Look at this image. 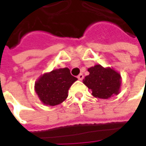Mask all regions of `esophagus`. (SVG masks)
<instances>
[{
	"instance_id": "obj_1",
	"label": "esophagus",
	"mask_w": 146,
	"mask_h": 146,
	"mask_svg": "<svg viewBox=\"0 0 146 146\" xmlns=\"http://www.w3.org/2000/svg\"><path fill=\"white\" fill-rule=\"evenodd\" d=\"M77 78H78L79 80H82L84 79V75H83V74H80L79 76H77Z\"/></svg>"
}]
</instances>
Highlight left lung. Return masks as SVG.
<instances>
[{
    "instance_id": "1",
    "label": "left lung",
    "mask_w": 146,
    "mask_h": 146,
    "mask_svg": "<svg viewBox=\"0 0 146 146\" xmlns=\"http://www.w3.org/2000/svg\"><path fill=\"white\" fill-rule=\"evenodd\" d=\"M89 75L85 76L83 83L92 90L93 97L108 99L119 93L121 76L110 67L104 68L101 65H95L88 69Z\"/></svg>"
}]
</instances>
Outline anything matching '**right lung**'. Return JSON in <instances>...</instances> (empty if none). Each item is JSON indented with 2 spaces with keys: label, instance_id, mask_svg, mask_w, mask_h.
<instances>
[{
  "label": "right lung",
  "instance_id": "obj_1",
  "mask_svg": "<svg viewBox=\"0 0 146 146\" xmlns=\"http://www.w3.org/2000/svg\"><path fill=\"white\" fill-rule=\"evenodd\" d=\"M77 80L70 75L67 67L56 69L44 74L37 80L35 91L43 104L57 106L66 99L69 88Z\"/></svg>",
  "mask_w": 146,
  "mask_h": 146
}]
</instances>
